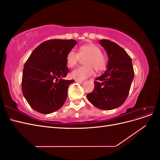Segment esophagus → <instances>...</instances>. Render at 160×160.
I'll return each instance as SVG.
<instances>
[{"label": "esophagus", "instance_id": "1", "mask_svg": "<svg viewBox=\"0 0 160 160\" xmlns=\"http://www.w3.org/2000/svg\"><path fill=\"white\" fill-rule=\"evenodd\" d=\"M75 82H77V83H82L83 82V80H79V79H75Z\"/></svg>", "mask_w": 160, "mask_h": 160}]
</instances>
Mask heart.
<instances>
[{"instance_id":"b5f03b06","label":"heart","mask_w":160,"mask_h":160,"mask_svg":"<svg viewBox=\"0 0 160 160\" xmlns=\"http://www.w3.org/2000/svg\"><path fill=\"white\" fill-rule=\"evenodd\" d=\"M85 65L78 67L71 73L72 78L75 79H85L93 75L94 69L97 71H103L106 68L108 63L107 57L101 52L100 48L93 43H88L81 45L78 53L74 50H71L66 57L67 63L69 67H74L79 62L80 58H84Z\"/></svg>"}]
</instances>
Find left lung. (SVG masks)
<instances>
[{"instance_id":"8db88e82","label":"left lung","mask_w":160,"mask_h":160,"mask_svg":"<svg viewBox=\"0 0 160 160\" xmlns=\"http://www.w3.org/2000/svg\"><path fill=\"white\" fill-rule=\"evenodd\" d=\"M99 43L108 55V70L95 79L94 89L87 95V98L99 109L111 110L126 100L134 71L132 59L123 48L107 39L100 40Z\"/></svg>"}]
</instances>
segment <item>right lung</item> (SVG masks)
I'll return each instance as SVG.
<instances>
[{
	"mask_svg": "<svg viewBox=\"0 0 160 160\" xmlns=\"http://www.w3.org/2000/svg\"><path fill=\"white\" fill-rule=\"evenodd\" d=\"M77 44L75 40L51 39L42 42L26 61L22 91L31 107L43 114L59 109L74 80L63 79L69 72L66 57Z\"/></svg>",
	"mask_w": 160,
	"mask_h": 160,
	"instance_id": "right-lung-1",
	"label": "right lung"
}]
</instances>
